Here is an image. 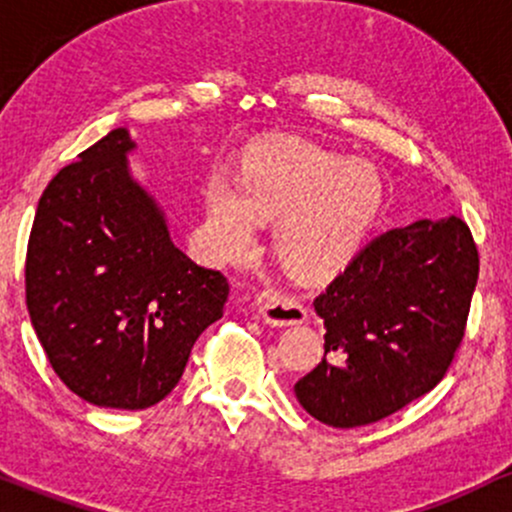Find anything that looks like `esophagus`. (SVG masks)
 <instances>
[{"label":"esophagus","mask_w":512,"mask_h":512,"mask_svg":"<svg viewBox=\"0 0 512 512\" xmlns=\"http://www.w3.org/2000/svg\"><path fill=\"white\" fill-rule=\"evenodd\" d=\"M258 312L271 326H295L307 319V309L295 297L275 290H263L258 295Z\"/></svg>","instance_id":"34e87169"}]
</instances>
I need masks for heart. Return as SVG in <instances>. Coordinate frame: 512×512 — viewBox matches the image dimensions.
<instances>
[{
  "mask_svg": "<svg viewBox=\"0 0 512 512\" xmlns=\"http://www.w3.org/2000/svg\"><path fill=\"white\" fill-rule=\"evenodd\" d=\"M380 205L375 166L309 145L254 149L237 188L215 181L205 198L222 251L241 254L258 222L275 220V254L287 271L307 280L329 278L353 261Z\"/></svg>",
  "mask_w": 512,
  "mask_h": 512,
  "instance_id": "obj_1",
  "label": "heart"
}]
</instances>
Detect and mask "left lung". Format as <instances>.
Segmentation results:
<instances>
[{"mask_svg": "<svg viewBox=\"0 0 512 512\" xmlns=\"http://www.w3.org/2000/svg\"><path fill=\"white\" fill-rule=\"evenodd\" d=\"M479 278L472 232L455 215L380 234L314 300L324 360L295 384L333 428L377 423L442 380Z\"/></svg>", "mask_w": 512, "mask_h": 512, "instance_id": "1", "label": "left lung"}]
</instances>
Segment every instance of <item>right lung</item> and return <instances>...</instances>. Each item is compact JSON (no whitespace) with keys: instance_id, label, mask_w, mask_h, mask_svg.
Listing matches in <instances>:
<instances>
[{"instance_id":"right-lung-1","label":"right lung","mask_w":512,"mask_h":512,"mask_svg":"<svg viewBox=\"0 0 512 512\" xmlns=\"http://www.w3.org/2000/svg\"><path fill=\"white\" fill-rule=\"evenodd\" d=\"M116 128L48 183L26 256V304L62 382L103 409L159 404L229 283L171 241L166 212L132 176Z\"/></svg>"}]
</instances>
